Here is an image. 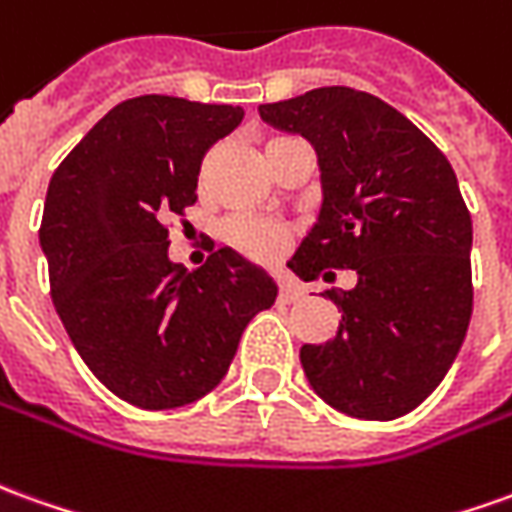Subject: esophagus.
Listing matches in <instances>:
<instances>
[{
	"instance_id": "esophagus-1",
	"label": "esophagus",
	"mask_w": 512,
	"mask_h": 512,
	"mask_svg": "<svg viewBox=\"0 0 512 512\" xmlns=\"http://www.w3.org/2000/svg\"><path fill=\"white\" fill-rule=\"evenodd\" d=\"M299 296H302L299 285L285 277V280H282V285H280V299H282V302H299Z\"/></svg>"
}]
</instances>
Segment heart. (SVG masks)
<instances>
[{
  "label": "heart",
  "mask_w": 512,
  "mask_h": 512,
  "mask_svg": "<svg viewBox=\"0 0 512 512\" xmlns=\"http://www.w3.org/2000/svg\"><path fill=\"white\" fill-rule=\"evenodd\" d=\"M224 235L235 249L260 257V260H271V257L282 255V249H285V232L274 224H266V221L241 216V219H232L227 224Z\"/></svg>",
  "instance_id": "obj_1"
}]
</instances>
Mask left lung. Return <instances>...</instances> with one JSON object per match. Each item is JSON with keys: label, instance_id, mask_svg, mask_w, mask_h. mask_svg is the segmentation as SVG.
I'll return each instance as SVG.
<instances>
[{"label": "left lung", "instance_id": "8db88e82", "mask_svg": "<svg viewBox=\"0 0 512 512\" xmlns=\"http://www.w3.org/2000/svg\"><path fill=\"white\" fill-rule=\"evenodd\" d=\"M274 130L316 149L321 207L288 268H352L338 335L305 343L310 388L338 413L391 421L430 396L471 321V216L449 160L396 107L355 88L260 105ZM330 271L324 274V280Z\"/></svg>", "mask_w": 512, "mask_h": 512}]
</instances>
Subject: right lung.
I'll use <instances>...</instances> for the list:
<instances>
[{
    "mask_svg": "<svg viewBox=\"0 0 512 512\" xmlns=\"http://www.w3.org/2000/svg\"><path fill=\"white\" fill-rule=\"evenodd\" d=\"M241 119L244 107L135 96L49 180L38 238L57 316L96 380L135 407L213 391L246 324L277 299L266 268L230 246L196 271L169 257L163 221L194 205L202 157Z\"/></svg>",
    "mask_w": 512,
    "mask_h": 512,
    "instance_id": "right-lung-1",
    "label": "right lung"
}]
</instances>
